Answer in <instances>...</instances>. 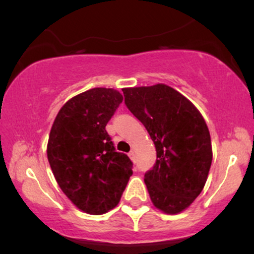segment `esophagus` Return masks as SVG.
<instances>
[{"label":"esophagus","mask_w":254,"mask_h":254,"mask_svg":"<svg viewBox=\"0 0 254 254\" xmlns=\"http://www.w3.org/2000/svg\"><path fill=\"white\" fill-rule=\"evenodd\" d=\"M129 157L131 160H135V151L133 150H131L130 153H129Z\"/></svg>","instance_id":"esophagus-1"}]
</instances>
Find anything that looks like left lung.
Segmentation results:
<instances>
[{
    "label": "left lung",
    "mask_w": 254,
    "mask_h": 254,
    "mask_svg": "<svg viewBox=\"0 0 254 254\" xmlns=\"http://www.w3.org/2000/svg\"><path fill=\"white\" fill-rule=\"evenodd\" d=\"M125 105L144 125L156 149L144 174L151 202L166 214H179L202 192L212 161L211 139L197 107L164 83L123 88Z\"/></svg>",
    "instance_id": "obj_1"
}]
</instances>
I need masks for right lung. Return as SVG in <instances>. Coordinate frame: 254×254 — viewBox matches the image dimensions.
Returning <instances> with one entry per match:
<instances>
[{
	"mask_svg": "<svg viewBox=\"0 0 254 254\" xmlns=\"http://www.w3.org/2000/svg\"><path fill=\"white\" fill-rule=\"evenodd\" d=\"M123 101L113 88H92L63 105L52 124L48 160L61 190L80 210L101 215L116 208L132 162L118 153L105 127Z\"/></svg>",
	"mask_w": 254,
	"mask_h": 254,
	"instance_id": "add662e5",
	"label": "right lung"
}]
</instances>
